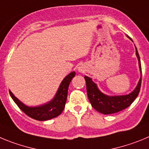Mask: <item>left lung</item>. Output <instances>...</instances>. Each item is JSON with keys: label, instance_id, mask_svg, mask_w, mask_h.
Masks as SVG:
<instances>
[{"label": "left lung", "instance_id": "8db88e82", "mask_svg": "<svg viewBox=\"0 0 149 149\" xmlns=\"http://www.w3.org/2000/svg\"><path fill=\"white\" fill-rule=\"evenodd\" d=\"M136 54L138 58V61H139L140 71L142 73L140 56H139L136 47ZM84 79L86 81L87 93H88V99H89L90 102L91 103L92 107L100 113H104V114H111V113H116V112L125 109L134 101L136 96L140 93L142 78H140L137 86L132 93L128 95L117 96H108L103 94L102 92H100V90L98 89L96 84L93 82L91 78L85 76Z\"/></svg>", "mask_w": 149, "mask_h": 149}]
</instances>
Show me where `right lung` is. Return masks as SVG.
Here are the masks:
<instances>
[{"instance_id":"1","label":"right lung","mask_w":149,"mask_h":149,"mask_svg":"<svg viewBox=\"0 0 149 149\" xmlns=\"http://www.w3.org/2000/svg\"><path fill=\"white\" fill-rule=\"evenodd\" d=\"M75 74H76L75 72H72L68 74L61 81L54 99L47 104L41 105V106L33 107V108L27 107L21 102L10 91H9V94L16 104L18 105V108L29 117L33 118L34 120H39V121L50 120L61 114L65 108L67 97H68V87L72 79L75 76Z\"/></svg>"}]
</instances>
